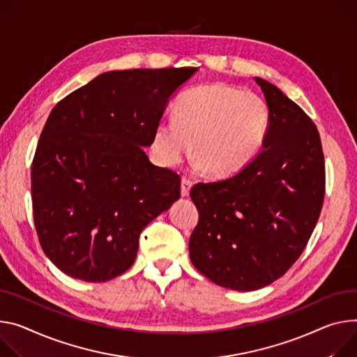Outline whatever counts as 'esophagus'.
Here are the masks:
<instances>
[{
    "label": "esophagus",
    "instance_id": "1",
    "mask_svg": "<svg viewBox=\"0 0 357 357\" xmlns=\"http://www.w3.org/2000/svg\"><path fill=\"white\" fill-rule=\"evenodd\" d=\"M190 188H192V182L189 179H182L181 182V195L182 197H188L189 192H190Z\"/></svg>",
    "mask_w": 357,
    "mask_h": 357
}]
</instances>
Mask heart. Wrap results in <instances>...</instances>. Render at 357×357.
<instances>
[{"mask_svg": "<svg viewBox=\"0 0 357 357\" xmlns=\"http://www.w3.org/2000/svg\"><path fill=\"white\" fill-rule=\"evenodd\" d=\"M174 118L160 121L151 148L164 167H175L190 151L197 165L216 178L246 168L262 151L272 125L264 96L253 91L216 82L181 95Z\"/></svg>", "mask_w": 357, "mask_h": 357, "instance_id": "b5f03b06", "label": "heart"}]
</instances>
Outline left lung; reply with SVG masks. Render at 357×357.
I'll use <instances>...</instances> for the list:
<instances>
[{
	"label": "left lung",
	"instance_id": "left-lung-1",
	"mask_svg": "<svg viewBox=\"0 0 357 357\" xmlns=\"http://www.w3.org/2000/svg\"><path fill=\"white\" fill-rule=\"evenodd\" d=\"M272 125L264 149L238 174L197 183L199 220L190 261L234 290H256L283 276L305 250L325 199V158L317 128L273 84L255 78Z\"/></svg>",
	"mask_w": 357,
	"mask_h": 357
}]
</instances>
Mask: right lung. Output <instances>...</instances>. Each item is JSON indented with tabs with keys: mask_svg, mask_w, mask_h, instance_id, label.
<instances>
[{
	"mask_svg": "<svg viewBox=\"0 0 357 357\" xmlns=\"http://www.w3.org/2000/svg\"><path fill=\"white\" fill-rule=\"evenodd\" d=\"M198 68L109 71L51 111L31 168L43 250L66 275L107 282L135 262L145 226L181 197V176L155 167V126Z\"/></svg>",
	"mask_w": 357,
	"mask_h": 357,
	"instance_id": "1",
	"label": "right lung"
}]
</instances>
